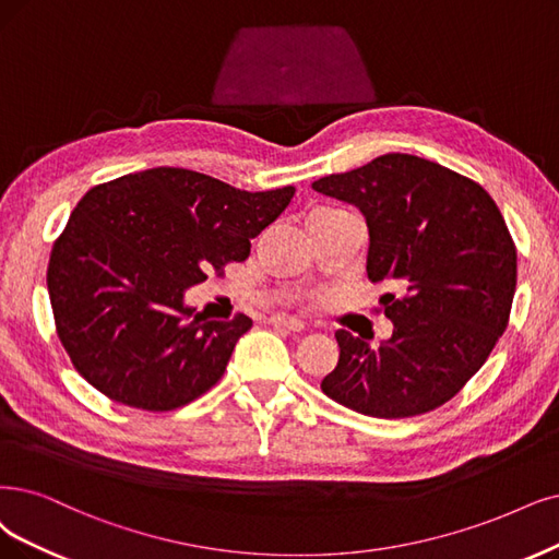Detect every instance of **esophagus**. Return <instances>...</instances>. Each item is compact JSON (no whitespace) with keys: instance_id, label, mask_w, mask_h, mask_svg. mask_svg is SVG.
<instances>
[{"instance_id":"34e87169","label":"esophagus","mask_w":559,"mask_h":559,"mask_svg":"<svg viewBox=\"0 0 559 559\" xmlns=\"http://www.w3.org/2000/svg\"><path fill=\"white\" fill-rule=\"evenodd\" d=\"M269 324L283 326V329H287V332H295V334H299V332H304V329H306V324H304L301 320L287 318V316H274V318H269Z\"/></svg>"}]
</instances>
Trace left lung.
Listing matches in <instances>:
<instances>
[{
  "instance_id": "left-lung-1",
  "label": "left lung",
  "mask_w": 559,
  "mask_h": 559,
  "mask_svg": "<svg viewBox=\"0 0 559 559\" xmlns=\"http://www.w3.org/2000/svg\"><path fill=\"white\" fill-rule=\"evenodd\" d=\"M368 225L366 274L396 287L380 304L394 334L378 347L338 329L322 391L366 417L424 415L456 396L504 334L515 248L498 204L456 173L409 154L313 181Z\"/></svg>"
}]
</instances>
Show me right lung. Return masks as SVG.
<instances>
[{
  "instance_id": "right-lung-1",
  "label": "right lung",
  "mask_w": 559,
  "mask_h": 559,
  "mask_svg": "<svg viewBox=\"0 0 559 559\" xmlns=\"http://www.w3.org/2000/svg\"><path fill=\"white\" fill-rule=\"evenodd\" d=\"M295 186L241 191L210 175L152 168L94 186L55 241L48 293L61 345L108 399L175 409L225 373L251 318L206 320L186 290L243 262Z\"/></svg>"
}]
</instances>
